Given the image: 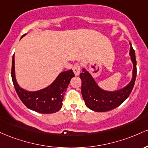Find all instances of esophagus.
<instances>
[{"mask_svg":"<svg viewBox=\"0 0 148 148\" xmlns=\"http://www.w3.org/2000/svg\"><path fill=\"white\" fill-rule=\"evenodd\" d=\"M73 71L75 75H78L79 73H80V66H79L78 64H75L73 67Z\"/></svg>","mask_w":148,"mask_h":148,"instance_id":"obj_1","label":"esophagus"}]
</instances>
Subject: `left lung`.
<instances>
[{"instance_id": "obj_1", "label": "left lung", "mask_w": 148, "mask_h": 148, "mask_svg": "<svg viewBox=\"0 0 148 148\" xmlns=\"http://www.w3.org/2000/svg\"><path fill=\"white\" fill-rule=\"evenodd\" d=\"M129 54L134 65L132 79L128 85L119 90L108 92L101 89L90 73L85 69H82V72L79 74V77L82 80L81 92L85 105L89 109L95 112L111 110L118 107L129 97L135 84L137 73L135 52L131 43Z\"/></svg>"}]
</instances>
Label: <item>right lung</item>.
Listing matches in <instances>:
<instances>
[{
	"mask_svg": "<svg viewBox=\"0 0 148 148\" xmlns=\"http://www.w3.org/2000/svg\"><path fill=\"white\" fill-rule=\"evenodd\" d=\"M25 35H23L21 38ZM11 76L16 94L28 108L42 114H50L54 113L61 108L64 94L71 78L75 77V74L72 70L64 71L61 73L52 84L47 87L36 92H28L19 87L16 82L14 56L13 55Z\"/></svg>",
	"mask_w": 148,
	"mask_h": 148,
	"instance_id": "add662e5",
	"label": "right lung"
}]
</instances>
